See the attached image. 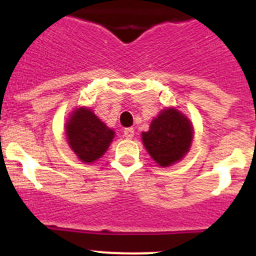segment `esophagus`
<instances>
[{
  "instance_id": "1",
  "label": "esophagus",
  "mask_w": 256,
  "mask_h": 256,
  "mask_svg": "<svg viewBox=\"0 0 256 256\" xmlns=\"http://www.w3.org/2000/svg\"><path fill=\"white\" fill-rule=\"evenodd\" d=\"M133 136H134V130L133 128H126L124 130V137L128 140L133 138Z\"/></svg>"
}]
</instances>
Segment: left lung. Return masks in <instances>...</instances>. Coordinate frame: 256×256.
<instances>
[{"instance_id":"left-lung-1","label":"left lung","mask_w":256,"mask_h":256,"mask_svg":"<svg viewBox=\"0 0 256 256\" xmlns=\"http://www.w3.org/2000/svg\"><path fill=\"white\" fill-rule=\"evenodd\" d=\"M144 144L160 166H169L186 155L192 142V126L176 108L162 110L148 132L142 133Z\"/></svg>"}]
</instances>
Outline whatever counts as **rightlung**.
<instances>
[{
	"label": "right lung",
	"mask_w": 256,
	"mask_h": 256,
	"mask_svg": "<svg viewBox=\"0 0 256 256\" xmlns=\"http://www.w3.org/2000/svg\"><path fill=\"white\" fill-rule=\"evenodd\" d=\"M66 136L69 146L79 159L92 162L108 150L114 138V130L108 128L92 110L80 108L70 115L66 123Z\"/></svg>",
	"instance_id": "add662e5"
}]
</instances>
